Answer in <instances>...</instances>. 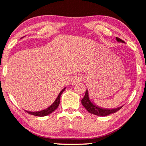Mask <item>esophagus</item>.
Listing matches in <instances>:
<instances>
[{
  "label": "esophagus",
  "mask_w": 146,
  "mask_h": 146,
  "mask_svg": "<svg viewBox=\"0 0 146 146\" xmlns=\"http://www.w3.org/2000/svg\"><path fill=\"white\" fill-rule=\"evenodd\" d=\"M82 79V77L79 75H74L73 77H72L71 79V84H76L77 83L79 82Z\"/></svg>",
  "instance_id": "1"
}]
</instances>
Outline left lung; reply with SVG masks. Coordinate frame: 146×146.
<instances>
[{
    "instance_id": "left-lung-1",
    "label": "left lung",
    "mask_w": 146,
    "mask_h": 146,
    "mask_svg": "<svg viewBox=\"0 0 146 146\" xmlns=\"http://www.w3.org/2000/svg\"><path fill=\"white\" fill-rule=\"evenodd\" d=\"M116 39H117V42L125 43V42L123 41V40L117 38V37L116 38ZM82 104L83 106H84V108H86L90 113L95 114V115L97 116H101V117H105V116L109 115L110 114L114 113V112H117L118 110H119L121 108H122V106H121L119 107V108L108 109V108H101V107L97 106L96 105L94 104L93 102H92V101L90 100L88 90H86L84 98L82 100Z\"/></svg>"
}]
</instances>
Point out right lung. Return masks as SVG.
I'll use <instances>...</instances> for the list:
<instances>
[{"instance_id":"right-lung-1","label":"right lung","mask_w":146,"mask_h":146,"mask_svg":"<svg viewBox=\"0 0 146 146\" xmlns=\"http://www.w3.org/2000/svg\"><path fill=\"white\" fill-rule=\"evenodd\" d=\"M64 90H65V88H64L63 90H62V91L60 92L59 94H58V96H57L56 99L55 100L54 102H53V104H52L51 106H50L48 108H46V109H44L43 110H41V111H38V112H29V111H27V110H26V112H27V113L32 114V115L38 116V117H45V116H47V115H48V114H51L52 112H54V110H56L57 108H58V106H59L60 96H61L62 92L64 91Z\"/></svg>"}]
</instances>
